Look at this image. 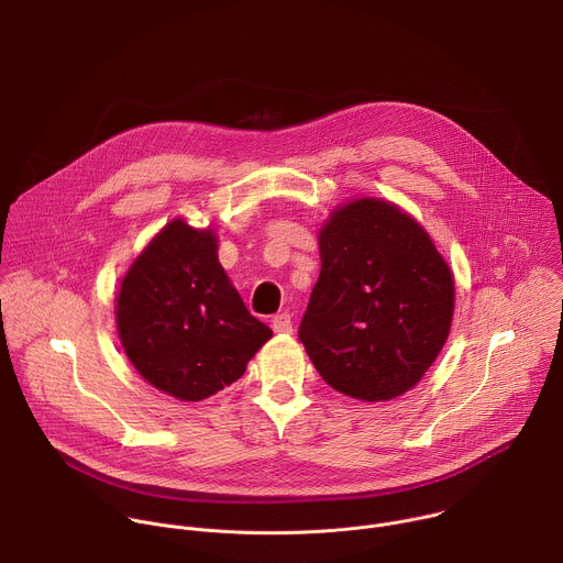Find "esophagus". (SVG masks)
I'll list each match as a JSON object with an SVG mask.
<instances>
[{"instance_id":"1","label":"esophagus","mask_w":563,"mask_h":563,"mask_svg":"<svg viewBox=\"0 0 563 563\" xmlns=\"http://www.w3.org/2000/svg\"><path fill=\"white\" fill-rule=\"evenodd\" d=\"M272 328H274V332H278V334H291V332H294L291 313H287V311L276 313V316L272 318Z\"/></svg>"}]
</instances>
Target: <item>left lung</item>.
<instances>
[{"label": "left lung", "instance_id": "1", "mask_svg": "<svg viewBox=\"0 0 563 563\" xmlns=\"http://www.w3.org/2000/svg\"><path fill=\"white\" fill-rule=\"evenodd\" d=\"M320 276L298 339L334 389L389 400L445 345L454 280L430 235L394 205L363 198L320 229Z\"/></svg>", "mask_w": 563, "mask_h": 563}]
</instances>
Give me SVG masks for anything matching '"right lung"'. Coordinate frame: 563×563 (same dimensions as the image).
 Segmentation results:
<instances>
[{"instance_id": "obj_1", "label": "right lung", "mask_w": 563, "mask_h": 563, "mask_svg": "<svg viewBox=\"0 0 563 563\" xmlns=\"http://www.w3.org/2000/svg\"><path fill=\"white\" fill-rule=\"evenodd\" d=\"M216 252L213 231L174 220L131 265L118 296L129 361L153 387L180 400H202L238 380L272 339Z\"/></svg>"}]
</instances>
